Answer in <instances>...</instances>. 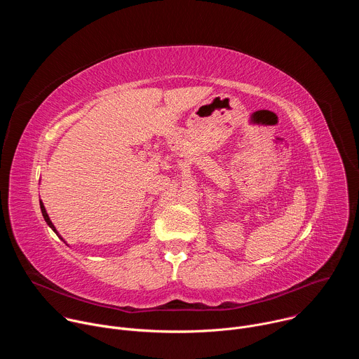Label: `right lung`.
<instances>
[{"label": "right lung", "mask_w": 359, "mask_h": 359, "mask_svg": "<svg viewBox=\"0 0 359 359\" xmlns=\"http://www.w3.org/2000/svg\"><path fill=\"white\" fill-rule=\"evenodd\" d=\"M39 206H41V212H42V216H43V219H45V222H46V224L53 229L55 233H57V236L61 238V240H64L60 234H58V231H57V229H55V226L53 224V222H50V219H49V216H48V213H46V210H45V208H43V203L42 201H39ZM64 243H65V240H64Z\"/></svg>", "instance_id": "add662e5"}]
</instances>
